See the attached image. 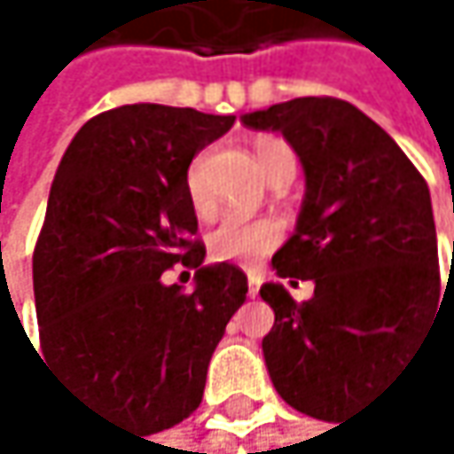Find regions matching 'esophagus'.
Segmentation results:
<instances>
[{"label": "esophagus", "instance_id": "obj_1", "mask_svg": "<svg viewBox=\"0 0 454 454\" xmlns=\"http://www.w3.org/2000/svg\"><path fill=\"white\" fill-rule=\"evenodd\" d=\"M261 285H263V277L261 274H247V296L250 299H255L258 296V290H261Z\"/></svg>", "mask_w": 454, "mask_h": 454}]
</instances>
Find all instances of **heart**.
Wrapping results in <instances>:
<instances>
[{
    "mask_svg": "<svg viewBox=\"0 0 454 454\" xmlns=\"http://www.w3.org/2000/svg\"><path fill=\"white\" fill-rule=\"evenodd\" d=\"M255 160L266 180H271L282 167L296 164L290 147L274 137L255 142ZM207 169H209V150H201L193 155L185 172V193L199 217H209L215 209V201L207 188ZM279 242H282V225L271 217H258V220L225 217L209 234V255L220 263L255 266L269 253H274Z\"/></svg>",
    "mask_w": 454,
    "mask_h": 454,
    "instance_id": "1",
    "label": "heart"
}]
</instances>
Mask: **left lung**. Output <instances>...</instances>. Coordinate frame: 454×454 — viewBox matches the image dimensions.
<instances>
[{"instance_id": "obj_1", "label": "left lung", "mask_w": 454, "mask_h": 454, "mask_svg": "<svg viewBox=\"0 0 454 454\" xmlns=\"http://www.w3.org/2000/svg\"><path fill=\"white\" fill-rule=\"evenodd\" d=\"M242 123L279 131L307 175L296 234L271 266L290 285L312 279L315 296L261 287L274 309L266 369L282 401L336 423L423 336L442 289L447 301L428 183L387 131L333 96L271 105Z\"/></svg>"}]
</instances>
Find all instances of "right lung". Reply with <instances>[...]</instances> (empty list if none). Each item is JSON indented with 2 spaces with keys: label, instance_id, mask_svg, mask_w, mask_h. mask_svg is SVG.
Wrapping results in <instances>:
<instances>
[{
  "label": "right lung",
  "instance_id": "obj_1",
  "mask_svg": "<svg viewBox=\"0 0 454 454\" xmlns=\"http://www.w3.org/2000/svg\"><path fill=\"white\" fill-rule=\"evenodd\" d=\"M234 121L164 105L90 118L61 158L35 245L45 361L147 436L199 409L212 352L247 299L239 266H201L185 193L193 155ZM175 262L197 269L188 294L160 282Z\"/></svg>",
  "mask_w": 454,
  "mask_h": 454
}]
</instances>
